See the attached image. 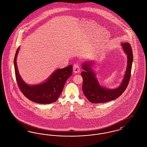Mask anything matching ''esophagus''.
<instances>
[{"label":"esophagus","instance_id":"1","mask_svg":"<svg viewBox=\"0 0 147 147\" xmlns=\"http://www.w3.org/2000/svg\"><path fill=\"white\" fill-rule=\"evenodd\" d=\"M73 71L75 73H78L80 71V67L78 64H75L73 65Z\"/></svg>","mask_w":147,"mask_h":147}]
</instances>
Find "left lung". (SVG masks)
Masks as SVG:
<instances>
[{
  "label": "left lung",
  "mask_w": 147,
  "mask_h": 147,
  "mask_svg": "<svg viewBox=\"0 0 147 147\" xmlns=\"http://www.w3.org/2000/svg\"><path fill=\"white\" fill-rule=\"evenodd\" d=\"M127 55V66L123 80L121 85L115 89H107L101 86L92 68V62L86 61L82 65L84 71L81 73L83 79L82 89L88 100L92 103H102L114 100L120 96L128 86L131 76L132 62L133 60L131 47L128 43L121 45Z\"/></svg>",
  "instance_id": "8db88e82"
}]
</instances>
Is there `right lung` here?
Returning <instances> with one entry per match:
<instances>
[{
    "instance_id": "1",
    "label": "right lung",
    "mask_w": 147,
    "mask_h": 147,
    "mask_svg": "<svg viewBox=\"0 0 147 147\" xmlns=\"http://www.w3.org/2000/svg\"><path fill=\"white\" fill-rule=\"evenodd\" d=\"M19 47L14 59L15 74L18 85L22 93L30 100L39 104H51L58 99L64 84L72 74L73 65L55 70L44 83L29 86L22 79L19 74L17 65V57Z\"/></svg>"
}]
</instances>
